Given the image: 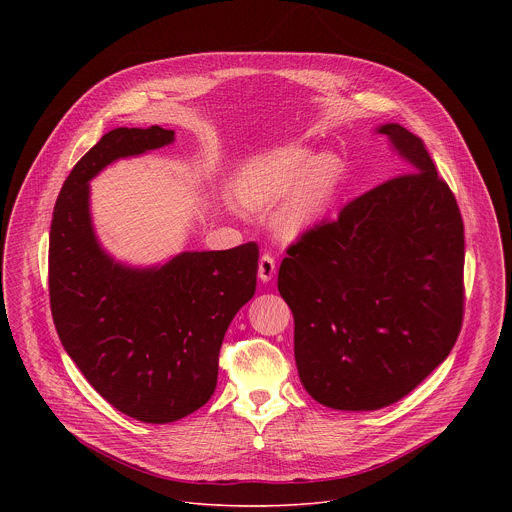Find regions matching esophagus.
<instances>
[{"label": "esophagus", "instance_id": "1", "mask_svg": "<svg viewBox=\"0 0 512 512\" xmlns=\"http://www.w3.org/2000/svg\"><path fill=\"white\" fill-rule=\"evenodd\" d=\"M275 271H277V265H275L273 255L271 253H263L261 259H259V279L261 281H271Z\"/></svg>", "mask_w": 512, "mask_h": 512}]
</instances>
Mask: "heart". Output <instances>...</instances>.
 <instances>
[{
  "label": "heart",
  "mask_w": 512,
  "mask_h": 512,
  "mask_svg": "<svg viewBox=\"0 0 512 512\" xmlns=\"http://www.w3.org/2000/svg\"><path fill=\"white\" fill-rule=\"evenodd\" d=\"M342 166L332 154L314 160L302 150H279L253 160L241 180L239 198L251 208H263L286 196L275 212V231L285 237H298L312 227L328 208Z\"/></svg>",
  "instance_id": "b5f03b06"
}]
</instances>
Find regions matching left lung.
<instances>
[{
	"mask_svg": "<svg viewBox=\"0 0 512 512\" xmlns=\"http://www.w3.org/2000/svg\"><path fill=\"white\" fill-rule=\"evenodd\" d=\"M409 168L287 247L300 381L322 405L387 407L446 360L464 318V223L421 137L379 127Z\"/></svg>",
	"mask_w": 512,
	"mask_h": 512,
	"instance_id": "left-lung-1",
	"label": "left lung"
}]
</instances>
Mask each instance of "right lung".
<instances>
[{
    "label": "right lung",
    "instance_id": "obj_1",
    "mask_svg": "<svg viewBox=\"0 0 512 512\" xmlns=\"http://www.w3.org/2000/svg\"><path fill=\"white\" fill-rule=\"evenodd\" d=\"M174 141L160 125L117 127L77 162L58 194L48 247L58 338L93 389L145 423L178 421L214 393L218 352L253 298L259 245L180 253L154 269L115 263L99 247L89 180L119 158Z\"/></svg>",
    "mask_w": 512,
    "mask_h": 512
}]
</instances>
